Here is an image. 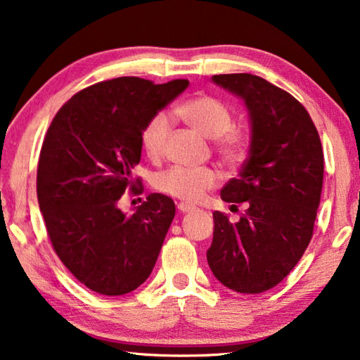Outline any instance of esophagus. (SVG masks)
Returning <instances> with one entry per match:
<instances>
[{"label": "esophagus", "instance_id": "1", "mask_svg": "<svg viewBox=\"0 0 360 360\" xmlns=\"http://www.w3.org/2000/svg\"><path fill=\"white\" fill-rule=\"evenodd\" d=\"M178 210L181 211V213H189V211L195 210V207H192V205H189V203H179Z\"/></svg>", "mask_w": 360, "mask_h": 360}]
</instances>
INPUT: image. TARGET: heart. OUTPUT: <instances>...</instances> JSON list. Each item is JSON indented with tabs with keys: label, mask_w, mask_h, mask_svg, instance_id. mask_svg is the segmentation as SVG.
I'll return each instance as SVG.
<instances>
[{
	"label": "heart",
	"mask_w": 360,
	"mask_h": 360,
	"mask_svg": "<svg viewBox=\"0 0 360 360\" xmlns=\"http://www.w3.org/2000/svg\"><path fill=\"white\" fill-rule=\"evenodd\" d=\"M178 115L208 139H216V150L226 162H237L245 152V138L233 127L231 108L218 98L210 94H198L182 102ZM171 120L168 113L158 112L147 120L141 131V146L146 155L157 160L162 157L169 134ZM218 184V173L211 168L173 167L157 176L155 189L178 200L195 203L205 192Z\"/></svg>",
	"instance_id": "b5f03b06"
}]
</instances>
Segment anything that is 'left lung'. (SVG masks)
Wrapping results in <instances>:
<instances>
[{"instance_id": "1", "label": "left lung", "mask_w": 360, "mask_h": 360, "mask_svg": "<svg viewBox=\"0 0 360 360\" xmlns=\"http://www.w3.org/2000/svg\"><path fill=\"white\" fill-rule=\"evenodd\" d=\"M245 102L252 142L238 178L221 198L245 213L231 222L214 211L211 272L238 293H262L281 283L311 242L321 203L323 152L316 124L292 94L250 73L213 75Z\"/></svg>"}]
</instances>
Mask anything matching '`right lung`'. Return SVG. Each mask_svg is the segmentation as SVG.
Masks as SVG:
<instances>
[{"mask_svg":"<svg viewBox=\"0 0 360 360\" xmlns=\"http://www.w3.org/2000/svg\"><path fill=\"white\" fill-rule=\"evenodd\" d=\"M189 86L120 77L77 93L56 113L38 160L37 195L53 248L78 282L105 296L147 281L174 218L169 197L150 193L131 216L118 208L139 179L141 131Z\"/></svg>","mask_w":360,"mask_h":360,"instance_id":"obj_1","label":"right lung"}]
</instances>
